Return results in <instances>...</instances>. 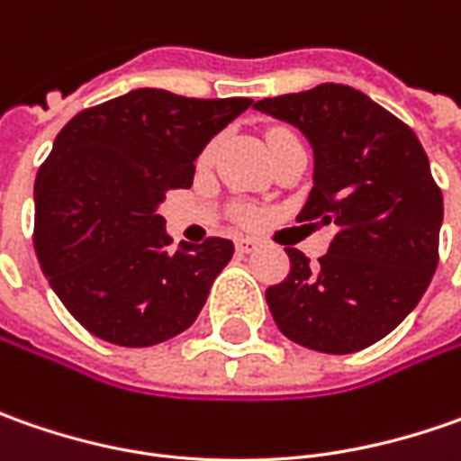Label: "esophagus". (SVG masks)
<instances>
[{
  "instance_id": "34e87169",
  "label": "esophagus",
  "mask_w": 461,
  "mask_h": 461,
  "mask_svg": "<svg viewBox=\"0 0 461 461\" xmlns=\"http://www.w3.org/2000/svg\"><path fill=\"white\" fill-rule=\"evenodd\" d=\"M257 249H258V240L246 239V236L236 239V251H239V254H254Z\"/></svg>"
}]
</instances>
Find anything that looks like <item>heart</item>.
Wrapping results in <instances>:
<instances>
[{"instance_id":"heart-1","label":"heart","mask_w":461,"mask_h":461,"mask_svg":"<svg viewBox=\"0 0 461 461\" xmlns=\"http://www.w3.org/2000/svg\"><path fill=\"white\" fill-rule=\"evenodd\" d=\"M210 151H212V149H207V151H204V156H203V158H207V156H210Z\"/></svg>"}]
</instances>
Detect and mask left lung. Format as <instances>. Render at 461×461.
<instances>
[{
	"mask_svg": "<svg viewBox=\"0 0 461 461\" xmlns=\"http://www.w3.org/2000/svg\"><path fill=\"white\" fill-rule=\"evenodd\" d=\"M312 146V189L297 221L339 225L310 267L285 249L290 275L267 290L276 328L323 354L377 344L423 297L438 264L441 189L416 133L346 84L258 99Z\"/></svg>",
	"mask_w": 461,
	"mask_h": 461,
	"instance_id": "8db88e82",
	"label": "left lung"
}]
</instances>
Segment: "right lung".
Wrapping results in <instances>:
<instances>
[{
    "label": "right lung",
    "instance_id": "right-lung-1",
    "mask_svg": "<svg viewBox=\"0 0 461 461\" xmlns=\"http://www.w3.org/2000/svg\"><path fill=\"white\" fill-rule=\"evenodd\" d=\"M254 99L133 89L81 110L35 176V254L53 293L89 333L153 346L194 323L233 240L168 251L158 204L186 189L194 158Z\"/></svg>",
    "mask_w": 461,
    "mask_h": 461
}]
</instances>
